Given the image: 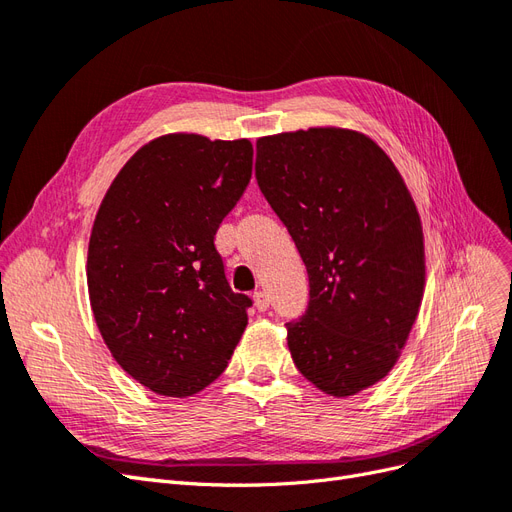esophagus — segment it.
<instances>
[{
    "label": "esophagus",
    "mask_w": 512,
    "mask_h": 512,
    "mask_svg": "<svg viewBox=\"0 0 512 512\" xmlns=\"http://www.w3.org/2000/svg\"><path fill=\"white\" fill-rule=\"evenodd\" d=\"M254 305L260 309V312H265V309H269V294L265 290H256L254 292Z\"/></svg>",
    "instance_id": "34e87169"
}]
</instances>
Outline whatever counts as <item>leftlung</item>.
I'll return each mask as SVG.
<instances>
[{
	"label": "left lung",
	"mask_w": 512,
	"mask_h": 512,
	"mask_svg": "<svg viewBox=\"0 0 512 512\" xmlns=\"http://www.w3.org/2000/svg\"><path fill=\"white\" fill-rule=\"evenodd\" d=\"M256 181L307 267L288 348L320 391L346 397L389 374L423 297V230L408 188L367 136L312 128L258 138Z\"/></svg>",
	"instance_id": "1"
}]
</instances>
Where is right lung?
I'll list each match as a JSON object with an SVG mask.
<instances>
[{"mask_svg":"<svg viewBox=\"0 0 512 512\" xmlns=\"http://www.w3.org/2000/svg\"><path fill=\"white\" fill-rule=\"evenodd\" d=\"M250 141L168 134L138 149L98 209L87 254L91 309L128 374L166 397L226 369L252 299L232 292L215 232L252 177Z\"/></svg>","mask_w":512,"mask_h":512,"instance_id":"right-lung-1","label":"right lung"}]
</instances>
